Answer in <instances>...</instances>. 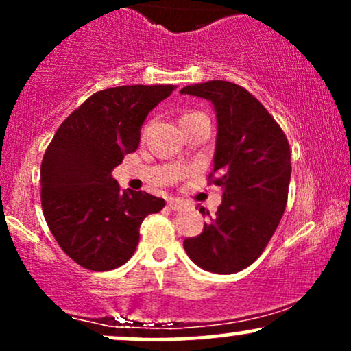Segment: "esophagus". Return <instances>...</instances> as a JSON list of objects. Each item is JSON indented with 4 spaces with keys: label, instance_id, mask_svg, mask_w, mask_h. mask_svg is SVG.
I'll return each mask as SVG.
<instances>
[{
    "label": "esophagus",
    "instance_id": "obj_1",
    "mask_svg": "<svg viewBox=\"0 0 351 351\" xmlns=\"http://www.w3.org/2000/svg\"><path fill=\"white\" fill-rule=\"evenodd\" d=\"M168 206H170V209H173V211H181V209L186 208V203H184L183 199L170 198L168 199Z\"/></svg>",
    "mask_w": 351,
    "mask_h": 351
}]
</instances>
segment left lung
Instances as JSON below:
<instances>
[{
	"mask_svg": "<svg viewBox=\"0 0 351 351\" xmlns=\"http://www.w3.org/2000/svg\"><path fill=\"white\" fill-rule=\"evenodd\" d=\"M180 94L206 99L215 107L213 183L223 188L215 216L199 209L209 221L199 236L184 239V251L204 271L239 272L263 254L285 211L292 171L287 136L263 104L237 84L209 80L183 87Z\"/></svg>",
	"mask_w": 351,
	"mask_h": 351,
	"instance_id": "obj_1",
	"label": "left lung"
}]
</instances>
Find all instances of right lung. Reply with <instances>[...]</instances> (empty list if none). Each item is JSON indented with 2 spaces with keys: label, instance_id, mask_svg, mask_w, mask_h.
Wrapping results in <instances>:
<instances>
[{
  "label": "right lung",
  "instance_id": "1",
  "mask_svg": "<svg viewBox=\"0 0 351 351\" xmlns=\"http://www.w3.org/2000/svg\"><path fill=\"white\" fill-rule=\"evenodd\" d=\"M175 86H120L95 92L60 123L41 163L44 219L64 252L90 271L134 256L140 224L163 198L120 189L112 170L140 143L148 112Z\"/></svg>",
  "mask_w": 351,
  "mask_h": 351
}]
</instances>
